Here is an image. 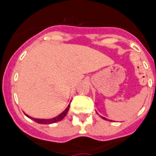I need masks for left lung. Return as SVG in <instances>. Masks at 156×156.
Listing matches in <instances>:
<instances>
[{
    "label": "left lung",
    "instance_id": "obj_1",
    "mask_svg": "<svg viewBox=\"0 0 156 156\" xmlns=\"http://www.w3.org/2000/svg\"><path fill=\"white\" fill-rule=\"evenodd\" d=\"M101 118H103V119H105V120H106V118H104V117H101Z\"/></svg>",
    "mask_w": 156,
    "mask_h": 156
}]
</instances>
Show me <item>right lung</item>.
Wrapping results in <instances>:
<instances>
[{
  "label": "right lung",
  "instance_id": "obj_1",
  "mask_svg": "<svg viewBox=\"0 0 156 156\" xmlns=\"http://www.w3.org/2000/svg\"><path fill=\"white\" fill-rule=\"evenodd\" d=\"M69 108H70V105L67 106V108H66V109L63 111L62 113H61V114H59V115L57 116V117H55V118H50V119H41V118H32V117H30V116L27 115V114H25V115H26L28 118H31L32 120H34V121L36 122H38V123H40V124L55 123V122H59V121H61V120H62L63 118H65V116L67 114V113H68Z\"/></svg>",
  "mask_w": 156,
  "mask_h": 156
}]
</instances>
